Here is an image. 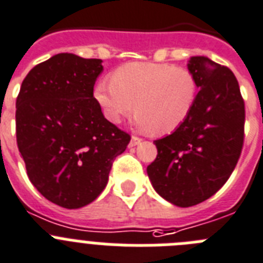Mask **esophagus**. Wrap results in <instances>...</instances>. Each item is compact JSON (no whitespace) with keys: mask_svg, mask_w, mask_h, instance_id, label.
I'll use <instances>...</instances> for the list:
<instances>
[{"mask_svg":"<svg viewBox=\"0 0 263 263\" xmlns=\"http://www.w3.org/2000/svg\"><path fill=\"white\" fill-rule=\"evenodd\" d=\"M141 143V139L140 138H138V136H132L131 138V141H129V147H136V145L138 144H140Z\"/></svg>","mask_w":263,"mask_h":263,"instance_id":"esophagus-1","label":"esophagus"}]
</instances>
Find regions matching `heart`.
Listing matches in <instances>:
<instances>
[{
    "mask_svg": "<svg viewBox=\"0 0 263 263\" xmlns=\"http://www.w3.org/2000/svg\"><path fill=\"white\" fill-rule=\"evenodd\" d=\"M197 92V79L189 68L132 62L116 68L112 79L100 81L95 99L109 122L119 123L135 109L139 128L165 135L189 118Z\"/></svg>",
    "mask_w": 263,
    "mask_h": 263,
    "instance_id": "1",
    "label": "heart"
}]
</instances>
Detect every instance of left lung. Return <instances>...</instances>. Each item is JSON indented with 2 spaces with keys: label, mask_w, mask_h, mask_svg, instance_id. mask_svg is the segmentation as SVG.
Listing matches in <instances>:
<instances>
[{
  "label": "left lung",
  "mask_w": 263,
  "mask_h": 263,
  "mask_svg": "<svg viewBox=\"0 0 263 263\" xmlns=\"http://www.w3.org/2000/svg\"><path fill=\"white\" fill-rule=\"evenodd\" d=\"M197 79L193 111L173 134L155 140L157 156L147 166L155 191L181 208L208 200L228 181L245 139V102L229 67L192 57Z\"/></svg>",
  "instance_id": "obj_1"
}]
</instances>
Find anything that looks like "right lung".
<instances>
[{
	"instance_id": "right-lung-1",
	"label": "right lung",
	"mask_w": 263,
	"mask_h": 263,
	"mask_svg": "<svg viewBox=\"0 0 263 263\" xmlns=\"http://www.w3.org/2000/svg\"><path fill=\"white\" fill-rule=\"evenodd\" d=\"M102 59L62 52L34 66L15 102V135L27 176L43 197L67 209L106 188L131 136L103 116L93 97Z\"/></svg>"
}]
</instances>
